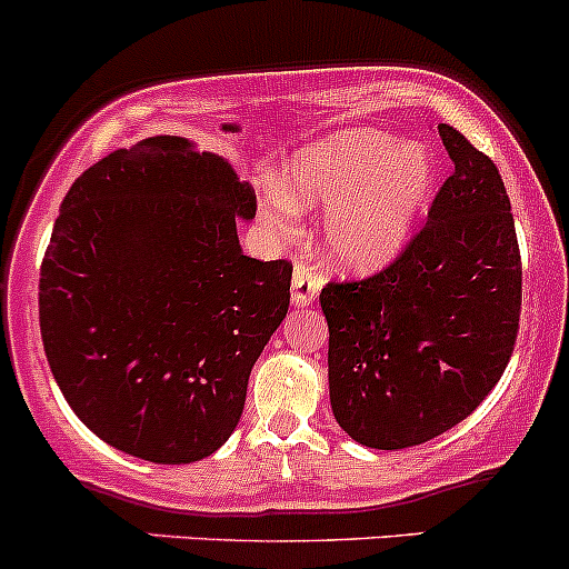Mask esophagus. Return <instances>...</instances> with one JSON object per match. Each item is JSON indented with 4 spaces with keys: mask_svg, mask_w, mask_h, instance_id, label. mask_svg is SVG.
<instances>
[{
    "mask_svg": "<svg viewBox=\"0 0 569 569\" xmlns=\"http://www.w3.org/2000/svg\"><path fill=\"white\" fill-rule=\"evenodd\" d=\"M320 287H323V279L315 273V268H309L307 262H296V268H292V307H309Z\"/></svg>",
    "mask_w": 569,
    "mask_h": 569,
    "instance_id": "esophagus-1",
    "label": "esophagus"
}]
</instances>
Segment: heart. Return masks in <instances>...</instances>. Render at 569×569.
Wrapping results in <instances>:
<instances>
[{
    "label": "heart",
    "instance_id": "1",
    "mask_svg": "<svg viewBox=\"0 0 569 569\" xmlns=\"http://www.w3.org/2000/svg\"><path fill=\"white\" fill-rule=\"evenodd\" d=\"M430 144L380 128H345L296 150L282 167L279 197L262 224L279 241L298 236V216L326 210L320 251L348 277H372L406 254L438 183Z\"/></svg>",
    "mask_w": 569,
    "mask_h": 569
}]
</instances>
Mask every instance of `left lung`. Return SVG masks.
Wrapping results in <instances>:
<instances>
[{"instance_id": "obj_1", "label": "left lung", "mask_w": 569, "mask_h": 569, "mask_svg": "<svg viewBox=\"0 0 569 569\" xmlns=\"http://www.w3.org/2000/svg\"><path fill=\"white\" fill-rule=\"evenodd\" d=\"M438 133L455 172L406 254L320 292L333 419L370 449L419 447L460 425L518 337L520 251L503 180L452 126Z\"/></svg>"}]
</instances>
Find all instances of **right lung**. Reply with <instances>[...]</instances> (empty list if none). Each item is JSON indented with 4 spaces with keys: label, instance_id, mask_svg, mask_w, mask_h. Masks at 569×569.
Instances as JSON below:
<instances>
[{
    "label": "right lung",
    "instance_id": "add662e5",
    "mask_svg": "<svg viewBox=\"0 0 569 569\" xmlns=\"http://www.w3.org/2000/svg\"><path fill=\"white\" fill-rule=\"evenodd\" d=\"M254 191L227 158L158 133L76 178L40 266V333L73 413L131 458L180 466L238 427L292 266L246 257Z\"/></svg>",
    "mask_w": 569,
    "mask_h": 569
}]
</instances>
